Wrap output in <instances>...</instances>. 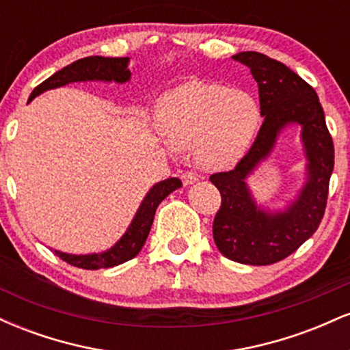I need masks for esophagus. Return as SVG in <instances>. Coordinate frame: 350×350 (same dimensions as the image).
Returning a JSON list of instances; mask_svg holds the SVG:
<instances>
[{"instance_id":"1","label":"esophagus","mask_w":350,"mask_h":350,"mask_svg":"<svg viewBox=\"0 0 350 350\" xmlns=\"http://www.w3.org/2000/svg\"><path fill=\"white\" fill-rule=\"evenodd\" d=\"M180 179H183V184L184 186H189V184H194L199 180V176L196 174V172H191V171H186L180 174Z\"/></svg>"}]
</instances>
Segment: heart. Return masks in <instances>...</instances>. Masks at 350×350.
Here are the masks:
<instances>
[{
  "instance_id": "heart-1",
  "label": "heart",
  "mask_w": 350,
  "mask_h": 350,
  "mask_svg": "<svg viewBox=\"0 0 350 350\" xmlns=\"http://www.w3.org/2000/svg\"><path fill=\"white\" fill-rule=\"evenodd\" d=\"M154 122L172 146H194L200 164L222 167L237 163L247 152L262 113L247 92L192 80L158 100Z\"/></svg>"
}]
</instances>
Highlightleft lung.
Listing matches in <instances>:
<instances>
[{"label":"left lung","mask_w":350,"mask_h":350,"mask_svg":"<svg viewBox=\"0 0 350 350\" xmlns=\"http://www.w3.org/2000/svg\"><path fill=\"white\" fill-rule=\"evenodd\" d=\"M232 59L247 66L258 83L263 124L235 170L211 176L222 196L212 234L228 260L271 265L298 250L319 227L334 170V144L314 88L298 74L260 52H239ZM291 124L301 128L305 183L281 209H265L252 198L246 180L269 157L279 135Z\"/></svg>","instance_id":"8db88e82"}]
</instances>
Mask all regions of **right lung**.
<instances>
[{
  "instance_id": "obj_1",
  "label": "right lung",
  "mask_w": 350,
  "mask_h": 350,
  "mask_svg": "<svg viewBox=\"0 0 350 350\" xmlns=\"http://www.w3.org/2000/svg\"><path fill=\"white\" fill-rule=\"evenodd\" d=\"M130 57H102V55H94V57H83L72 62L70 66L64 67L62 70L55 72L49 79L44 80L41 85H38L31 94L27 103L33 102L38 95L44 92L52 90V88L64 87L67 83L74 82H115L126 83L130 82L131 72L128 69ZM183 183L178 178L164 179L161 183H156L150 191L146 192L138 211L128 226L126 232L120 237V240L113 247L105 252L87 253V255H74V253H66L60 250H54L59 258L67 262L72 267L83 268V270H98V268H111L116 265H122L128 260L135 258L139 250L146 242L148 234H150L152 220H154L156 208L163 202L172 191L179 189Z\"/></svg>"
}]
</instances>
